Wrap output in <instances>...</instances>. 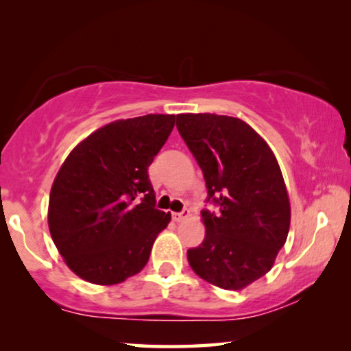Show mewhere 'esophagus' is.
Segmentation results:
<instances>
[{
	"mask_svg": "<svg viewBox=\"0 0 351 351\" xmlns=\"http://www.w3.org/2000/svg\"><path fill=\"white\" fill-rule=\"evenodd\" d=\"M189 217H190V209H184L182 213H172V219H174L176 222H184V220Z\"/></svg>",
	"mask_w": 351,
	"mask_h": 351,
	"instance_id": "esophagus-1",
	"label": "esophagus"
}]
</instances>
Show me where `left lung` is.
Instances as JSON below:
<instances>
[{
  "label": "left lung",
  "mask_w": 351,
  "mask_h": 351,
  "mask_svg": "<svg viewBox=\"0 0 351 351\" xmlns=\"http://www.w3.org/2000/svg\"><path fill=\"white\" fill-rule=\"evenodd\" d=\"M177 129L203 171L208 203L204 241L189 249L190 267L210 285L243 289L270 271L291 223L289 196L267 142L243 119L177 114Z\"/></svg>",
  "instance_id": "8db88e82"
}]
</instances>
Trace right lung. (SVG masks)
<instances>
[{
  "label": "right lung",
  "mask_w": 351,
  "mask_h": 351,
  "mask_svg": "<svg viewBox=\"0 0 351 351\" xmlns=\"http://www.w3.org/2000/svg\"><path fill=\"white\" fill-rule=\"evenodd\" d=\"M176 114L118 119L78 143L57 172L47 222L69 268L94 285H118L147 265L171 214L156 209L148 166Z\"/></svg>",
  "instance_id": "add662e5"
}]
</instances>
